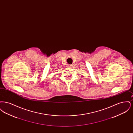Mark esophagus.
Wrapping results in <instances>:
<instances>
[{
  "mask_svg": "<svg viewBox=\"0 0 133 133\" xmlns=\"http://www.w3.org/2000/svg\"><path fill=\"white\" fill-rule=\"evenodd\" d=\"M72 66H73V65H70V64H68V65H67V67H68V68L72 67Z\"/></svg>",
  "mask_w": 133,
  "mask_h": 133,
  "instance_id": "34e87169",
  "label": "esophagus"
}]
</instances>
